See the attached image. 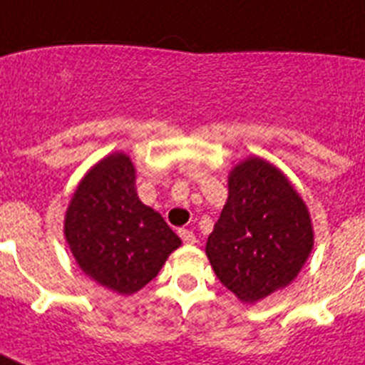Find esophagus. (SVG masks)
I'll use <instances>...</instances> for the list:
<instances>
[{"instance_id": "34e87169", "label": "esophagus", "mask_w": 365, "mask_h": 365, "mask_svg": "<svg viewBox=\"0 0 365 365\" xmlns=\"http://www.w3.org/2000/svg\"><path fill=\"white\" fill-rule=\"evenodd\" d=\"M178 234H180V237H182V241L185 245H195L197 243V237H195V234H192L191 230H180V232H178Z\"/></svg>"}]
</instances>
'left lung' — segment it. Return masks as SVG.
<instances>
[{"mask_svg": "<svg viewBox=\"0 0 365 365\" xmlns=\"http://www.w3.org/2000/svg\"><path fill=\"white\" fill-rule=\"evenodd\" d=\"M312 249L310 211L289 178L258 155L235 165L228 174V198L206 243L222 286L254 304L289 286Z\"/></svg>", "mask_w": 365, "mask_h": 365, "instance_id": "8db88e82", "label": "left lung"}]
</instances>
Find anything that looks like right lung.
I'll return each instance as SVG.
<instances>
[{"label":"right lung","mask_w":365,"mask_h":365,"mask_svg":"<svg viewBox=\"0 0 365 365\" xmlns=\"http://www.w3.org/2000/svg\"><path fill=\"white\" fill-rule=\"evenodd\" d=\"M135 178L130 155H106L81 178L64 213V240L79 269L118 295L143 289L182 245L139 200Z\"/></svg>","instance_id":"right-lung-1"}]
</instances>
